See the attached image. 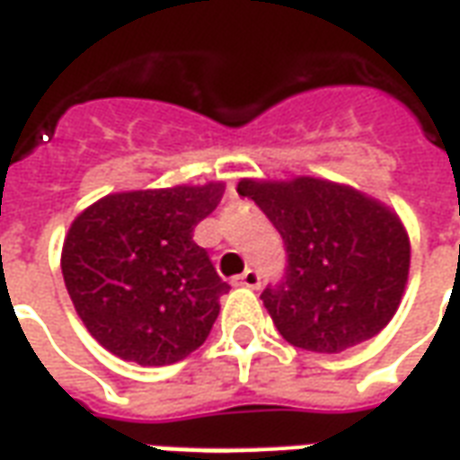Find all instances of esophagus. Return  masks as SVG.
<instances>
[{"label":"esophagus","instance_id":"esophagus-1","mask_svg":"<svg viewBox=\"0 0 460 460\" xmlns=\"http://www.w3.org/2000/svg\"><path fill=\"white\" fill-rule=\"evenodd\" d=\"M236 286H243V288H259L261 286V273L253 269H246L236 279Z\"/></svg>","mask_w":460,"mask_h":460}]
</instances>
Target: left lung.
<instances>
[{"instance_id":"8db88e82","label":"left lung","mask_w":460,"mask_h":460,"mask_svg":"<svg viewBox=\"0 0 460 460\" xmlns=\"http://www.w3.org/2000/svg\"><path fill=\"white\" fill-rule=\"evenodd\" d=\"M286 246V276L261 293L290 345L342 352L375 338L404 296L409 236L394 211L335 181L241 180Z\"/></svg>"}]
</instances>
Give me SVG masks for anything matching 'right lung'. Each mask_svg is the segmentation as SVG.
I'll return each instance as SVG.
<instances>
[{
  "mask_svg": "<svg viewBox=\"0 0 460 460\" xmlns=\"http://www.w3.org/2000/svg\"><path fill=\"white\" fill-rule=\"evenodd\" d=\"M224 184L108 194L68 229L61 270L78 318L105 349L142 367L204 345L229 283L194 243Z\"/></svg>",
  "mask_w": 460,
  "mask_h": 460,
  "instance_id": "right-lung-1",
  "label": "right lung"
}]
</instances>
